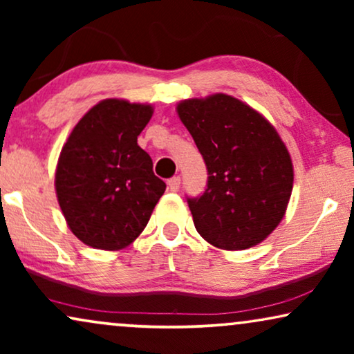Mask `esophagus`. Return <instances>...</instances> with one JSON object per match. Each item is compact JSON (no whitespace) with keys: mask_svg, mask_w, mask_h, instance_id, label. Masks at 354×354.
<instances>
[{"mask_svg":"<svg viewBox=\"0 0 354 354\" xmlns=\"http://www.w3.org/2000/svg\"><path fill=\"white\" fill-rule=\"evenodd\" d=\"M167 187L171 192H178L180 188V177H172L167 180Z\"/></svg>","mask_w":354,"mask_h":354,"instance_id":"34e87169","label":"esophagus"}]
</instances>
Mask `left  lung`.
Masks as SVG:
<instances>
[{"mask_svg": "<svg viewBox=\"0 0 354 354\" xmlns=\"http://www.w3.org/2000/svg\"><path fill=\"white\" fill-rule=\"evenodd\" d=\"M177 113L207 169L206 190L187 198L198 234L222 250L258 245L282 221L292 195L287 147L263 115L234 96L185 100Z\"/></svg>", "mask_w": 354, "mask_h": 354, "instance_id": "8db88e82", "label": "left lung"}]
</instances>
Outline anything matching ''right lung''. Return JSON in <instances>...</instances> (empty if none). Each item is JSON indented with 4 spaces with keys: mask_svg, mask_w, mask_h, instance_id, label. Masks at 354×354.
I'll list each match as a JSON object with an SVG mask.
<instances>
[{
    "mask_svg": "<svg viewBox=\"0 0 354 354\" xmlns=\"http://www.w3.org/2000/svg\"><path fill=\"white\" fill-rule=\"evenodd\" d=\"M149 104L104 100L79 120L61 149L56 195L77 239L98 250H122L147 227L166 190L137 137Z\"/></svg>",
    "mask_w": 354,
    "mask_h": 354,
    "instance_id": "1",
    "label": "right lung"
}]
</instances>
